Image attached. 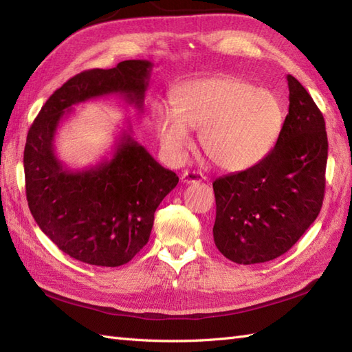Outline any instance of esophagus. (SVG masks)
<instances>
[{
  "label": "esophagus",
  "instance_id": "1",
  "mask_svg": "<svg viewBox=\"0 0 352 352\" xmlns=\"http://www.w3.org/2000/svg\"><path fill=\"white\" fill-rule=\"evenodd\" d=\"M204 180V175L201 172H195V170H184L182 174V182L186 184L190 183H201Z\"/></svg>",
  "mask_w": 352,
  "mask_h": 352
}]
</instances>
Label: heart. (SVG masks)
<instances>
[{
	"instance_id": "heart-1",
	"label": "heart",
	"mask_w": 352,
	"mask_h": 352,
	"mask_svg": "<svg viewBox=\"0 0 352 352\" xmlns=\"http://www.w3.org/2000/svg\"><path fill=\"white\" fill-rule=\"evenodd\" d=\"M278 98L239 77L193 80L175 94V107L157 106L153 122L163 151L182 160L190 146V129L216 166L242 170L265 159L283 126Z\"/></svg>"
}]
</instances>
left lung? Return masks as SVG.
I'll use <instances>...</instances> for the list:
<instances>
[{
	"instance_id": "1",
	"label": "left lung",
	"mask_w": 352,
	"mask_h": 352,
	"mask_svg": "<svg viewBox=\"0 0 352 352\" xmlns=\"http://www.w3.org/2000/svg\"><path fill=\"white\" fill-rule=\"evenodd\" d=\"M289 113L275 146L254 166L213 183V239L239 265L287 252L320 212L325 192V121L310 94L287 76Z\"/></svg>"
}]
</instances>
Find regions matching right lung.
I'll return each instance as SVG.
<instances>
[{
    "mask_svg": "<svg viewBox=\"0 0 352 352\" xmlns=\"http://www.w3.org/2000/svg\"><path fill=\"white\" fill-rule=\"evenodd\" d=\"M151 69L148 60H124L111 69L77 74L50 96L28 130L24 172L30 212L58 250L83 263H129L146 245L157 207L178 177L126 131L110 160L71 170L54 153L56 130L72 106L110 94L124 95L142 111Z\"/></svg>",
    "mask_w": 352,
    "mask_h": 352,
    "instance_id": "obj_1",
    "label": "right lung"
}]
</instances>
